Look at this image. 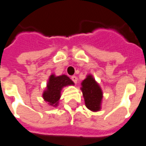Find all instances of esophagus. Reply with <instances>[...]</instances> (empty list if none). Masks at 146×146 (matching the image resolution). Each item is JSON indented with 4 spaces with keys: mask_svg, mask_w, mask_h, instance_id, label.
Instances as JSON below:
<instances>
[{
    "mask_svg": "<svg viewBox=\"0 0 146 146\" xmlns=\"http://www.w3.org/2000/svg\"><path fill=\"white\" fill-rule=\"evenodd\" d=\"M72 80L73 81H74V83H77V81H78V78H77L76 76H74V75H73V76L72 77Z\"/></svg>",
    "mask_w": 146,
    "mask_h": 146,
    "instance_id": "esophagus-1",
    "label": "esophagus"
}]
</instances>
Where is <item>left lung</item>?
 <instances>
[{
  "label": "left lung",
  "mask_w": 146,
  "mask_h": 146,
  "mask_svg": "<svg viewBox=\"0 0 146 146\" xmlns=\"http://www.w3.org/2000/svg\"><path fill=\"white\" fill-rule=\"evenodd\" d=\"M81 91L83 94L86 107L92 111H98L100 109V104L103 93L100 86L91 75H88L81 83Z\"/></svg>",
  "instance_id": "obj_1"
}]
</instances>
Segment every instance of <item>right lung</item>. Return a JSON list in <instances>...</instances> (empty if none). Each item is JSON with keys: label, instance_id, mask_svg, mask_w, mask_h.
<instances>
[{"label": "right lung", "instance_id": "1", "mask_svg": "<svg viewBox=\"0 0 146 146\" xmlns=\"http://www.w3.org/2000/svg\"><path fill=\"white\" fill-rule=\"evenodd\" d=\"M74 84V82L66 75L55 77L52 74L48 80L47 89L44 91L43 99L51 106L56 107L61 97V91L63 87Z\"/></svg>", "mask_w": 146, "mask_h": 146}]
</instances>
